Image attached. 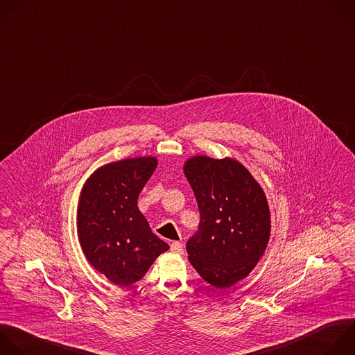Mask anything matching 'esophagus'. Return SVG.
I'll return each instance as SVG.
<instances>
[{
    "instance_id": "esophagus-1",
    "label": "esophagus",
    "mask_w": 355,
    "mask_h": 355,
    "mask_svg": "<svg viewBox=\"0 0 355 355\" xmlns=\"http://www.w3.org/2000/svg\"><path fill=\"white\" fill-rule=\"evenodd\" d=\"M170 247H171V251H173L174 254H182V252H184L182 244H181L180 241H173Z\"/></svg>"
}]
</instances>
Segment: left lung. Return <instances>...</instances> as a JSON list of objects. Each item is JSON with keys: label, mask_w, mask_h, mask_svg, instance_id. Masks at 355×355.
Instances as JSON below:
<instances>
[{"label": "left lung", "mask_w": 355, "mask_h": 355, "mask_svg": "<svg viewBox=\"0 0 355 355\" xmlns=\"http://www.w3.org/2000/svg\"><path fill=\"white\" fill-rule=\"evenodd\" d=\"M184 173L200 221L187 243L191 265L209 284L227 288L247 277L270 237V211L262 187L237 160L193 156Z\"/></svg>", "instance_id": "obj_1"}]
</instances>
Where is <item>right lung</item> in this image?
<instances>
[{
  "label": "right lung",
  "mask_w": 355,
  "mask_h": 355,
  "mask_svg": "<svg viewBox=\"0 0 355 355\" xmlns=\"http://www.w3.org/2000/svg\"><path fill=\"white\" fill-rule=\"evenodd\" d=\"M157 167L152 156L97 168L78 205V237L89 263L115 286L141 280L168 245L155 235L138 209V196Z\"/></svg>",
  "instance_id": "right-lung-1"
}]
</instances>
